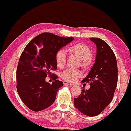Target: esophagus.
<instances>
[{
	"mask_svg": "<svg viewBox=\"0 0 131 131\" xmlns=\"http://www.w3.org/2000/svg\"><path fill=\"white\" fill-rule=\"evenodd\" d=\"M63 84L65 85H70V86L74 85V84H72L71 83H70V82L67 81H63Z\"/></svg>",
	"mask_w": 131,
	"mask_h": 131,
	"instance_id": "obj_1",
	"label": "esophagus"
}]
</instances>
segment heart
<instances>
[{"mask_svg":"<svg viewBox=\"0 0 131 131\" xmlns=\"http://www.w3.org/2000/svg\"><path fill=\"white\" fill-rule=\"evenodd\" d=\"M70 50L75 53L80 60L83 61H87L92 57V51L87 45L83 43H78L72 46ZM66 53L65 50L61 49L57 52L56 54V60L57 65L60 68H63L66 63ZM81 72L72 68H68L62 72V77L63 79L75 82L79 78L81 77Z\"/></svg>","mask_w":131,"mask_h":131,"instance_id":"1","label":"heart"}]
</instances>
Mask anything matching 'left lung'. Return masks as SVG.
<instances>
[{
  "instance_id": "left-lung-1",
  "label": "left lung",
  "mask_w": 131,
  "mask_h": 131,
  "mask_svg": "<svg viewBox=\"0 0 131 131\" xmlns=\"http://www.w3.org/2000/svg\"><path fill=\"white\" fill-rule=\"evenodd\" d=\"M96 45L95 62L82 82L90 83L89 89L82 88L78 98H74L75 107L89 117L99 114L113 99L118 81L116 58L108 44L100 38H90Z\"/></svg>"
}]
</instances>
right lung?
<instances>
[{"mask_svg": "<svg viewBox=\"0 0 131 131\" xmlns=\"http://www.w3.org/2000/svg\"><path fill=\"white\" fill-rule=\"evenodd\" d=\"M74 39L43 33L32 39L24 49L17 69V89L21 100L31 110H44L54 103L57 91L63 84L56 75L52 84L46 81V78L52 75L51 70L57 69V52Z\"/></svg>", "mask_w": 131, "mask_h": 131, "instance_id": "add662e5", "label": "right lung"}]
</instances>
